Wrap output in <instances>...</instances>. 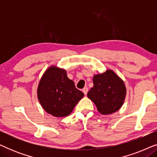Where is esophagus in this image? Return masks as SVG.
Returning a JSON list of instances; mask_svg holds the SVG:
<instances>
[{"label": "esophagus", "instance_id": "obj_1", "mask_svg": "<svg viewBox=\"0 0 157 157\" xmlns=\"http://www.w3.org/2000/svg\"><path fill=\"white\" fill-rule=\"evenodd\" d=\"M88 91H89V89H88L87 87H85V88H83V94H85V95H86V94H87Z\"/></svg>", "mask_w": 157, "mask_h": 157}]
</instances>
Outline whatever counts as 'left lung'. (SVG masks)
<instances>
[{
	"mask_svg": "<svg viewBox=\"0 0 157 157\" xmlns=\"http://www.w3.org/2000/svg\"><path fill=\"white\" fill-rule=\"evenodd\" d=\"M93 83L87 96L95 104L98 112L108 115L121 109L126 95V86L113 70L95 74Z\"/></svg>",
	"mask_w": 157,
	"mask_h": 157,
	"instance_id": "1",
	"label": "left lung"
}]
</instances>
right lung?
I'll return each instance as SVG.
<instances>
[{"instance_id":"add662e5","label":"right lung","mask_w":157,"mask_h":157,"mask_svg":"<svg viewBox=\"0 0 157 157\" xmlns=\"http://www.w3.org/2000/svg\"><path fill=\"white\" fill-rule=\"evenodd\" d=\"M38 99L43 109L55 117L70 115L84 94L67 77L66 71L51 66L45 71L37 89Z\"/></svg>"}]
</instances>
